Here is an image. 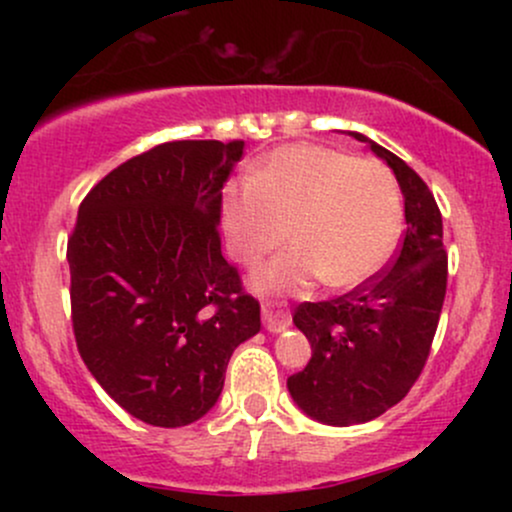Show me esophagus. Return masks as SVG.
Returning a JSON list of instances; mask_svg holds the SVG:
<instances>
[{
  "instance_id": "34e87169",
  "label": "esophagus",
  "mask_w": 512,
  "mask_h": 512,
  "mask_svg": "<svg viewBox=\"0 0 512 512\" xmlns=\"http://www.w3.org/2000/svg\"><path fill=\"white\" fill-rule=\"evenodd\" d=\"M262 322H264V330L267 332H284L291 327V315L289 310H281L274 308L272 303H267L262 308Z\"/></svg>"
}]
</instances>
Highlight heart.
<instances>
[{"label": "heart", "instance_id": "1", "mask_svg": "<svg viewBox=\"0 0 512 512\" xmlns=\"http://www.w3.org/2000/svg\"><path fill=\"white\" fill-rule=\"evenodd\" d=\"M226 250L255 264L286 238L296 245L250 276L260 293L356 289L385 267L402 233V192L383 163L320 144H289L223 190Z\"/></svg>", "mask_w": 512, "mask_h": 512}]
</instances>
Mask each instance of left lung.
<instances>
[{
	"mask_svg": "<svg viewBox=\"0 0 512 512\" xmlns=\"http://www.w3.org/2000/svg\"><path fill=\"white\" fill-rule=\"evenodd\" d=\"M349 134L395 173L407 231L385 272L334 301L298 305L293 315L313 356L286 387L303 414L327 426L366 424L407 397L424 370L448 286L443 219L426 182L366 134Z\"/></svg>",
	"mask_w": 512,
	"mask_h": 512,
	"instance_id": "obj_1",
	"label": "left lung"
}]
</instances>
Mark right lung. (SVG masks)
<instances>
[{
  "instance_id": "1",
  "label": "right lung",
  "mask_w": 512,
  "mask_h": 512,
  "mask_svg": "<svg viewBox=\"0 0 512 512\" xmlns=\"http://www.w3.org/2000/svg\"><path fill=\"white\" fill-rule=\"evenodd\" d=\"M243 142H168L88 192L67 245L79 354L144 424H195L219 402L260 303L221 255V190Z\"/></svg>"
}]
</instances>
